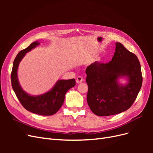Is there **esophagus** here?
Returning <instances> with one entry per match:
<instances>
[{
	"label": "esophagus",
	"instance_id": "esophagus-1",
	"mask_svg": "<svg viewBox=\"0 0 153 153\" xmlns=\"http://www.w3.org/2000/svg\"><path fill=\"white\" fill-rule=\"evenodd\" d=\"M83 81H84V79H83V78L81 76H78L76 77V82L77 84H80Z\"/></svg>",
	"mask_w": 153,
	"mask_h": 153
}]
</instances>
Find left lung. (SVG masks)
I'll return each instance as SVG.
<instances>
[{"label": "left lung", "instance_id": "8db88e82", "mask_svg": "<svg viewBox=\"0 0 153 153\" xmlns=\"http://www.w3.org/2000/svg\"><path fill=\"white\" fill-rule=\"evenodd\" d=\"M87 103L98 116H109L127 110L136 100L142 84L141 66L135 54L120 43L108 63L96 61L87 66ZM126 77L128 83L119 84L118 80Z\"/></svg>", "mask_w": 153, "mask_h": 153}]
</instances>
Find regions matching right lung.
Segmentation results:
<instances>
[{
	"label": "right lung",
	"instance_id": "right-lung-1",
	"mask_svg": "<svg viewBox=\"0 0 153 153\" xmlns=\"http://www.w3.org/2000/svg\"><path fill=\"white\" fill-rule=\"evenodd\" d=\"M39 45L38 41H34L18 53L13 62L11 75V85L18 100L27 110L38 115H52L61 108L66 93L69 89L75 85L76 82L75 78L59 80L50 91L39 96L30 95L23 90L18 79V66L26 53Z\"/></svg>",
	"mask_w": 153,
	"mask_h": 153
}]
</instances>
